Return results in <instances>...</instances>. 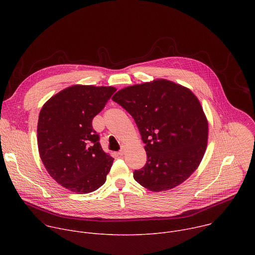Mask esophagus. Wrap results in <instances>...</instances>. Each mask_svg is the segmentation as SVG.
<instances>
[{
  "instance_id": "1",
  "label": "esophagus",
  "mask_w": 255,
  "mask_h": 255,
  "mask_svg": "<svg viewBox=\"0 0 255 255\" xmlns=\"http://www.w3.org/2000/svg\"><path fill=\"white\" fill-rule=\"evenodd\" d=\"M124 153H125V147H124V146H123V147H122V148H121V150H120V151H119V152H118V154H119V155H120V156H122V155H123V154H124Z\"/></svg>"
}]
</instances>
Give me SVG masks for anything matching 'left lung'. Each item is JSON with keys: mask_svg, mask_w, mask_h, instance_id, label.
<instances>
[{"mask_svg": "<svg viewBox=\"0 0 255 255\" xmlns=\"http://www.w3.org/2000/svg\"><path fill=\"white\" fill-rule=\"evenodd\" d=\"M112 100L133 117L145 143L147 161L133 172L137 183L161 192L189 178L203 159L209 129L193 92L161 79L124 88Z\"/></svg>", "mask_w": 255, "mask_h": 255, "instance_id": "left-lung-1", "label": "left lung"}]
</instances>
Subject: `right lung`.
Segmentation results:
<instances>
[{"instance_id":"right-lung-1","label":"right lung","mask_w":255,"mask_h":255,"mask_svg":"<svg viewBox=\"0 0 255 255\" xmlns=\"http://www.w3.org/2000/svg\"><path fill=\"white\" fill-rule=\"evenodd\" d=\"M116 92L113 87L75 85L51 97L37 125L40 158L63 188L89 194L106 181L114 158L106 153L92 121Z\"/></svg>"}]
</instances>
